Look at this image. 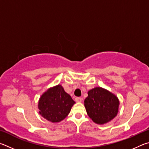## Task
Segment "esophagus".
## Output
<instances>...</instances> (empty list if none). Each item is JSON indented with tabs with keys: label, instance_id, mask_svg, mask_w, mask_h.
<instances>
[{
	"label": "esophagus",
	"instance_id": "1",
	"mask_svg": "<svg viewBox=\"0 0 149 149\" xmlns=\"http://www.w3.org/2000/svg\"><path fill=\"white\" fill-rule=\"evenodd\" d=\"M75 100L76 102H81V100H82V99L81 97H75Z\"/></svg>",
	"mask_w": 149,
	"mask_h": 149
}]
</instances>
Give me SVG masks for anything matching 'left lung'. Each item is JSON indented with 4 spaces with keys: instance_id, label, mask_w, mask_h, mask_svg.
<instances>
[{
    "instance_id": "1",
    "label": "left lung",
    "mask_w": 149,
    "mask_h": 149,
    "mask_svg": "<svg viewBox=\"0 0 149 149\" xmlns=\"http://www.w3.org/2000/svg\"><path fill=\"white\" fill-rule=\"evenodd\" d=\"M84 104L88 116L93 122L104 124L116 116L120 102L112 93L101 87H96L88 92Z\"/></svg>"
}]
</instances>
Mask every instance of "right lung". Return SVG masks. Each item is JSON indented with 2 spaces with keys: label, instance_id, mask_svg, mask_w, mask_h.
Here are the masks:
<instances>
[{
  "label": "right lung",
  "instance_id": "obj_1",
  "mask_svg": "<svg viewBox=\"0 0 149 149\" xmlns=\"http://www.w3.org/2000/svg\"><path fill=\"white\" fill-rule=\"evenodd\" d=\"M75 102L60 85L48 89L40 98L39 114L48 121L59 122L67 116Z\"/></svg>",
  "mask_w": 149,
  "mask_h": 149
}]
</instances>
